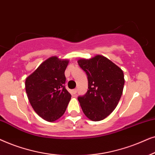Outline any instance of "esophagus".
<instances>
[{"label":"esophagus","mask_w":155,"mask_h":155,"mask_svg":"<svg viewBox=\"0 0 155 155\" xmlns=\"http://www.w3.org/2000/svg\"><path fill=\"white\" fill-rule=\"evenodd\" d=\"M76 93H77V89H76V88L72 90V94H76Z\"/></svg>","instance_id":"esophagus-1"}]
</instances>
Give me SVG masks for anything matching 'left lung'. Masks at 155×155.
Wrapping results in <instances>:
<instances>
[{"label":"left lung","mask_w":155,"mask_h":155,"mask_svg":"<svg viewBox=\"0 0 155 155\" xmlns=\"http://www.w3.org/2000/svg\"><path fill=\"white\" fill-rule=\"evenodd\" d=\"M88 78V91L78 97L82 110L93 121H100L110 114L122 96L125 79L120 68L106 57L96 55L78 60Z\"/></svg>","instance_id":"8db88e82"}]
</instances>
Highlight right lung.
<instances>
[{
  "label": "right lung",
  "instance_id": "1",
  "mask_svg": "<svg viewBox=\"0 0 155 155\" xmlns=\"http://www.w3.org/2000/svg\"><path fill=\"white\" fill-rule=\"evenodd\" d=\"M68 64L67 59L49 57L25 80L31 106L39 116L49 122L62 116L71 99V94L64 86V71Z\"/></svg>",
  "mask_w": 155,
  "mask_h": 155
}]
</instances>
